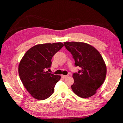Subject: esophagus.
<instances>
[{"label":"esophagus","instance_id":"obj_1","mask_svg":"<svg viewBox=\"0 0 123 123\" xmlns=\"http://www.w3.org/2000/svg\"><path fill=\"white\" fill-rule=\"evenodd\" d=\"M68 75H61V77L62 78H67V77H68Z\"/></svg>","mask_w":123,"mask_h":123}]
</instances>
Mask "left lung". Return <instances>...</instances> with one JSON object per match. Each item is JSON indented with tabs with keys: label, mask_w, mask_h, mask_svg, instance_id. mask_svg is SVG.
I'll return each mask as SVG.
<instances>
[{
	"label": "left lung",
	"mask_w": 123,
	"mask_h": 123,
	"mask_svg": "<svg viewBox=\"0 0 123 123\" xmlns=\"http://www.w3.org/2000/svg\"><path fill=\"white\" fill-rule=\"evenodd\" d=\"M72 54L75 67L81 68L73 75L74 82L71 86L75 94L82 98L96 93L106 75V66L100 54L88 44L77 42H64Z\"/></svg>",
	"instance_id": "obj_1"
}]
</instances>
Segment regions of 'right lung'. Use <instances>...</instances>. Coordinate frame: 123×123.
Segmentation results:
<instances>
[{
  "mask_svg": "<svg viewBox=\"0 0 123 123\" xmlns=\"http://www.w3.org/2000/svg\"><path fill=\"white\" fill-rule=\"evenodd\" d=\"M63 44L61 42L35 45L26 51L20 61L18 72L20 80L35 99L44 100L54 93L61 76L46 71L51 66V59Z\"/></svg>",
  "mask_w": 123,
  "mask_h": 123,
  "instance_id": "1",
  "label": "right lung"
}]
</instances>
